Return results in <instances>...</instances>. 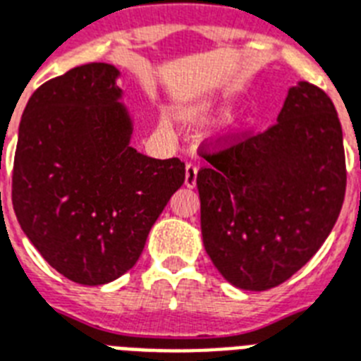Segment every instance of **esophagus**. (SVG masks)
<instances>
[{
  "label": "esophagus",
  "mask_w": 361,
  "mask_h": 361,
  "mask_svg": "<svg viewBox=\"0 0 361 361\" xmlns=\"http://www.w3.org/2000/svg\"><path fill=\"white\" fill-rule=\"evenodd\" d=\"M195 180H197V166L195 164H186V175H184V184L188 188H194Z\"/></svg>",
  "instance_id": "1"
}]
</instances>
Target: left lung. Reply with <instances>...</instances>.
I'll use <instances>...</instances> for the list:
<instances>
[{
	"label": "left lung",
	"instance_id": "1",
	"mask_svg": "<svg viewBox=\"0 0 361 361\" xmlns=\"http://www.w3.org/2000/svg\"><path fill=\"white\" fill-rule=\"evenodd\" d=\"M201 233L218 272L238 289L278 287L310 261L341 212L347 166L334 102L289 89L278 123L201 145Z\"/></svg>",
	"mask_w": 361,
	"mask_h": 361
}]
</instances>
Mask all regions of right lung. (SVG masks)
<instances>
[{
	"label": "right lung",
	"instance_id": "add662e5",
	"mask_svg": "<svg viewBox=\"0 0 361 361\" xmlns=\"http://www.w3.org/2000/svg\"><path fill=\"white\" fill-rule=\"evenodd\" d=\"M119 71L87 63L42 83L25 106L13 207L42 257L66 279L104 285L130 270L184 183V162L130 147Z\"/></svg>",
	"mask_w": 361,
	"mask_h": 361
}]
</instances>
